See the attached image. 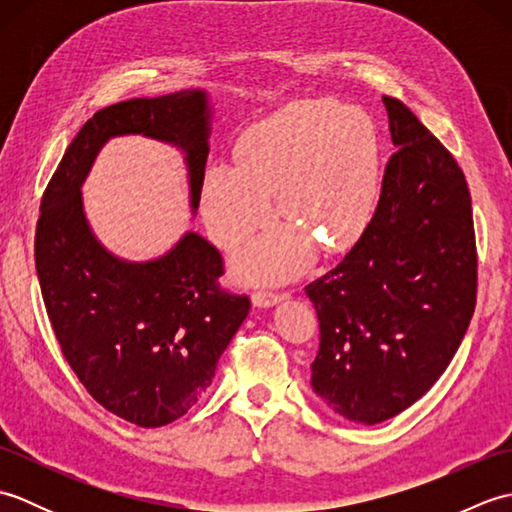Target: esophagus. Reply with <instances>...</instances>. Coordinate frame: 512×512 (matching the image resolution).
Wrapping results in <instances>:
<instances>
[{
	"instance_id": "1",
	"label": "esophagus",
	"mask_w": 512,
	"mask_h": 512,
	"mask_svg": "<svg viewBox=\"0 0 512 512\" xmlns=\"http://www.w3.org/2000/svg\"><path fill=\"white\" fill-rule=\"evenodd\" d=\"M281 297L284 295H279V292H273V290H255L253 303L257 308H270V306H275V303H279Z\"/></svg>"
}]
</instances>
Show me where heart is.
<instances>
[{"mask_svg": "<svg viewBox=\"0 0 512 512\" xmlns=\"http://www.w3.org/2000/svg\"><path fill=\"white\" fill-rule=\"evenodd\" d=\"M237 165L204 173L202 213L211 237L235 248L273 215L288 226L237 255L248 281H281L310 264L314 239L343 250L363 235L378 198V138L369 116L336 101H299L250 125L235 147Z\"/></svg>", "mask_w": 512, "mask_h": 512, "instance_id": "b5f03b06", "label": "heart"}]
</instances>
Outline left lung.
<instances>
[{"label": "left lung", "instance_id": "left-lung-1", "mask_svg": "<svg viewBox=\"0 0 512 512\" xmlns=\"http://www.w3.org/2000/svg\"><path fill=\"white\" fill-rule=\"evenodd\" d=\"M391 154L361 239L306 286L319 317L312 389L343 418L376 424L436 385L477 301L471 193L451 151L383 96Z\"/></svg>", "mask_w": 512, "mask_h": 512}]
</instances>
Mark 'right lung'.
<instances>
[{"instance_id": "obj_1", "label": "right lung", "mask_w": 512, "mask_h": 512, "mask_svg": "<svg viewBox=\"0 0 512 512\" xmlns=\"http://www.w3.org/2000/svg\"><path fill=\"white\" fill-rule=\"evenodd\" d=\"M121 134L182 147L198 206L209 156L204 92L110 105L81 127L43 191L35 264L52 330L88 394L138 427H162L211 385L250 299L220 286V250L195 233L147 264L121 262L96 242L79 184L105 140Z\"/></svg>"}]
</instances>
